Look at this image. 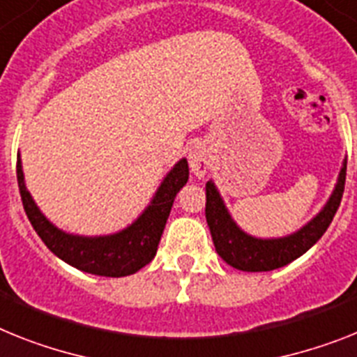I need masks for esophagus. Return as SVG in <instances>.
Returning a JSON list of instances; mask_svg holds the SVG:
<instances>
[{
    "label": "esophagus",
    "instance_id": "esophagus-1",
    "mask_svg": "<svg viewBox=\"0 0 357 357\" xmlns=\"http://www.w3.org/2000/svg\"><path fill=\"white\" fill-rule=\"evenodd\" d=\"M188 163H190V169H192L197 178H203L206 170L211 169V152H208V149L203 143L192 145V149L188 152Z\"/></svg>",
    "mask_w": 357,
    "mask_h": 357
}]
</instances>
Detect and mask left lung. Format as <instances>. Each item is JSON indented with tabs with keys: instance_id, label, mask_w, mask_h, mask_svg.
Returning <instances> with one entry per match:
<instances>
[{
	"instance_id": "left-lung-1",
	"label": "left lung",
	"mask_w": 357,
	"mask_h": 357,
	"mask_svg": "<svg viewBox=\"0 0 357 357\" xmlns=\"http://www.w3.org/2000/svg\"><path fill=\"white\" fill-rule=\"evenodd\" d=\"M345 178L347 160L343 161V167H341L336 188L328 197L326 205L323 206V211L298 232L275 239L254 238L239 229L234 220L230 218L215 185L208 181L205 187V215L215 252L220 254L223 261L243 272H268L289 265L290 261L303 256L308 248L325 234V230L328 229V225L332 223L337 208H340L343 190H345Z\"/></svg>"
}]
</instances>
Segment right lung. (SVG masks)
<instances>
[{"label":"right lung","mask_w":357,"mask_h":357,"mask_svg":"<svg viewBox=\"0 0 357 357\" xmlns=\"http://www.w3.org/2000/svg\"><path fill=\"white\" fill-rule=\"evenodd\" d=\"M16 174L26 218L50 252L56 254L68 265L89 274L121 278V275L134 274L154 259L165 223L169 220L174 197L188 181V163L187 160H179L174 165V169L161 181L151 205L146 206L132 225H128L127 229L116 234L96 236V238L67 234L58 227H54L41 214L25 187L20 155H17Z\"/></svg>","instance_id":"1"}]
</instances>
